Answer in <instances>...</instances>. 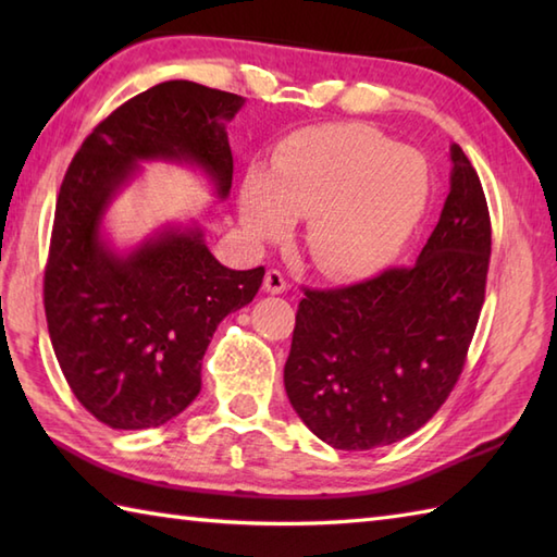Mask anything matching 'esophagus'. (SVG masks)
<instances>
[{
	"instance_id": "esophagus-1",
	"label": "esophagus",
	"mask_w": 557,
	"mask_h": 557,
	"mask_svg": "<svg viewBox=\"0 0 557 557\" xmlns=\"http://www.w3.org/2000/svg\"><path fill=\"white\" fill-rule=\"evenodd\" d=\"M263 287H265V292H270V294H282V292H285V289L289 287V282H287V277H285V275H282L280 270L270 268V270L265 272V282H263Z\"/></svg>"
}]
</instances>
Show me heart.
I'll return each instance as SVG.
<instances>
[{
  "mask_svg": "<svg viewBox=\"0 0 557 557\" xmlns=\"http://www.w3.org/2000/svg\"><path fill=\"white\" fill-rule=\"evenodd\" d=\"M431 196L429 162L361 124L304 128L272 150L268 174L242 186L244 230L270 242L306 218V248L333 277H366L393 263Z\"/></svg>",
  "mask_w": 557,
  "mask_h": 557,
  "instance_id": "obj_1",
  "label": "heart"
}]
</instances>
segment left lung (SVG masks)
Listing matches in <instances>:
<instances>
[{"mask_svg": "<svg viewBox=\"0 0 557 557\" xmlns=\"http://www.w3.org/2000/svg\"><path fill=\"white\" fill-rule=\"evenodd\" d=\"M433 234L417 263L335 289L304 287L285 389L337 449L393 445L419 431L457 385L486 299L491 215L459 146Z\"/></svg>", "mask_w": 557, "mask_h": 557, "instance_id": "1", "label": "left lung"}]
</instances>
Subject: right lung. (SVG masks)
Instances as JSON below:
<instances>
[{
  "label": "right lung",
  "instance_id": "obj_1",
  "mask_svg": "<svg viewBox=\"0 0 557 557\" xmlns=\"http://www.w3.org/2000/svg\"><path fill=\"white\" fill-rule=\"evenodd\" d=\"M244 98L168 81L120 104L83 140L57 196L45 265L47 330L71 393L100 423L156 429L200 393V361L220 321L253 301L265 268L230 270L200 232H164L132 256L100 242V220L138 160H191L224 198V120Z\"/></svg>",
  "mask_w": 557,
  "mask_h": 557
}]
</instances>
